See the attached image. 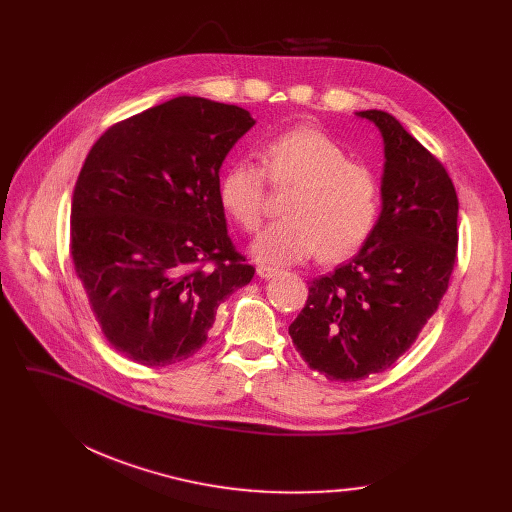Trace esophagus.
I'll list each match as a JSON object with an SVG mask.
<instances>
[{
	"label": "esophagus",
	"mask_w": 512,
	"mask_h": 512,
	"mask_svg": "<svg viewBox=\"0 0 512 512\" xmlns=\"http://www.w3.org/2000/svg\"><path fill=\"white\" fill-rule=\"evenodd\" d=\"M280 272L276 270V267H270V265H257V276L263 278V280H270L274 276H278Z\"/></svg>",
	"instance_id": "esophagus-1"
}]
</instances>
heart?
<instances>
[{
	"mask_svg": "<svg viewBox=\"0 0 512 512\" xmlns=\"http://www.w3.org/2000/svg\"><path fill=\"white\" fill-rule=\"evenodd\" d=\"M263 170L234 161L218 182V199L247 232L259 230L265 215V178L292 188L284 218L265 228L251 253L270 265L299 263L315 253L324 261L355 255L380 220L382 184L371 168L351 161L342 145L315 126H294L261 149Z\"/></svg>",
	"mask_w": 512,
	"mask_h": 512,
	"instance_id": "1",
	"label": "heart"
}]
</instances>
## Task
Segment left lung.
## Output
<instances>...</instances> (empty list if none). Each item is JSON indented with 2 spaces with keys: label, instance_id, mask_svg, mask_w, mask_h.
I'll return each instance as SVG.
<instances>
[{
  "label": "left lung",
  "instance_id": "8db88e82",
  "mask_svg": "<svg viewBox=\"0 0 512 512\" xmlns=\"http://www.w3.org/2000/svg\"><path fill=\"white\" fill-rule=\"evenodd\" d=\"M384 137L382 213L363 249L309 282L288 334L305 363L357 382L405 355L448 288L459 245V199L442 161L382 112H359Z\"/></svg>",
  "mask_w": 512,
  "mask_h": 512
}]
</instances>
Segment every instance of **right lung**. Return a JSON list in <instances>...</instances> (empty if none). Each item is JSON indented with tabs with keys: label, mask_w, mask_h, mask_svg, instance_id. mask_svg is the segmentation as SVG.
<instances>
[{
	"label": "right lung",
	"mask_w": 512,
	"mask_h": 512,
	"mask_svg": "<svg viewBox=\"0 0 512 512\" xmlns=\"http://www.w3.org/2000/svg\"><path fill=\"white\" fill-rule=\"evenodd\" d=\"M255 120L238 105L174 97L107 128L78 174L70 253L97 324L149 367L193 357L255 267L218 199L220 168Z\"/></svg>",
	"instance_id": "add662e5"
}]
</instances>
